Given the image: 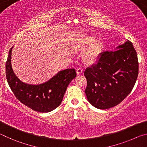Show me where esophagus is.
I'll use <instances>...</instances> for the list:
<instances>
[{
    "label": "esophagus",
    "instance_id": "obj_1",
    "mask_svg": "<svg viewBox=\"0 0 147 147\" xmlns=\"http://www.w3.org/2000/svg\"><path fill=\"white\" fill-rule=\"evenodd\" d=\"M76 72H77V74H78V75H80V74H81L83 72V69L81 68H79L77 69Z\"/></svg>",
    "mask_w": 147,
    "mask_h": 147
}]
</instances>
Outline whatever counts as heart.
I'll list each match as a JSON object with an SVG mask.
<instances>
[{"instance_id": "1", "label": "heart", "mask_w": 147, "mask_h": 147, "mask_svg": "<svg viewBox=\"0 0 147 147\" xmlns=\"http://www.w3.org/2000/svg\"><path fill=\"white\" fill-rule=\"evenodd\" d=\"M94 41V38L89 37L86 38V43L90 45ZM102 44L100 41H97L84 53L83 57V61L86 64H92L96 62L99 57L101 52Z\"/></svg>"}]
</instances>
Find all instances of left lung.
Wrapping results in <instances>:
<instances>
[{
    "label": "left lung",
    "mask_w": 147,
    "mask_h": 147,
    "mask_svg": "<svg viewBox=\"0 0 147 147\" xmlns=\"http://www.w3.org/2000/svg\"><path fill=\"white\" fill-rule=\"evenodd\" d=\"M114 51L102 53L97 64L85 69V93L90 103L105 110L119 105L129 94L138 76L137 53L127 40Z\"/></svg>",
    "instance_id": "8db88e82"
}]
</instances>
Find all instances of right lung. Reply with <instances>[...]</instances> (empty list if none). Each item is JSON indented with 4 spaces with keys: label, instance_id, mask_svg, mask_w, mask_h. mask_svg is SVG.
I'll use <instances>...</instances> for the list:
<instances>
[{
    "label": "right lung",
    "instance_id": "right-lung-1",
    "mask_svg": "<svg viewBox=\"0 0 147 147\" xmlns=\"http://www.w3.org/2000/svg\"><path fill=\"white\" fill-rule=\"evenodd\" d=\"M10 49L6 63L7 83L19 101L35 111L49 112L55 109L63 101L68 84L76 77L75 69L62 70L45 83L32 85L22 83L13 71Z\"/></svg>",
    "mask_w": 147,
    "mask_h": 147
}]
</instances>
